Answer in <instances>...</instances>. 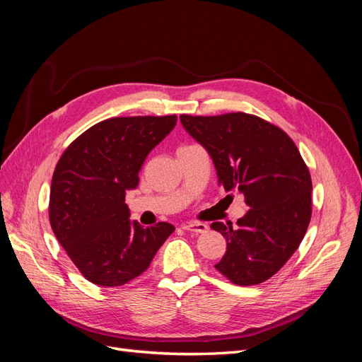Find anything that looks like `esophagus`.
<instances>
[{
  "instance_id": "34e87169",
  "label": "esophagus",
  "mask_w": 362,
  "mask_h": 362,
  "mask_svg": "<svg viewBox=\"0 0 362 362\" xmlns=\"http://www.w3.org/2000/svg\"><path fill=\"white\" fill-rule=\"evenodd\" d=\"M182 229L187 233H196V234H204L206 233L208 225L206 223H201V222H190V223H184Z\"/></svg>"
}]
</instances>
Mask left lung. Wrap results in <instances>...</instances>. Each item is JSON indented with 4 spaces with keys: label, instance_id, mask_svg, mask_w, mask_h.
<instances>
[{
    "label": "left lung",
    "instance_id": "1",
    "mask_svg": "<svg viewBox=\"0 0 362 362\" xmlns=\"http://www.w3.org/2000/svg\"><path fill=\"white\" fill-rule=\"evenodd\" d=\"M180 120L213 158L218 184L238 190L249 206L235 229L211 223L226 238L216 269L237 286L267 281L299 247L311 221L313 182L298 146L254 115H181Z\"/></svg>",
    "mask_w": 362,
    "mask_h": 362
}]
</instances>
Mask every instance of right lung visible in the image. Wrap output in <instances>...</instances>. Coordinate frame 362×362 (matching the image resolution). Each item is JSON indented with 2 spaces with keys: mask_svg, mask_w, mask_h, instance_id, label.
<instances>
[{
  "mask_svg": "<svg viewBox=\"0 0 362 362\" xmlns=\"http://www.w3.org/2000/svg\"><path fill=\"white\" fill-rule=\"evenodd\" d=\"M172 116L112 117L75 139L60 157L49 192V223L83 276L119 287L144 273L175 226L129 221L127 190L139 185L149 152L177 125Z\"/></svg>",
  "mask_w": 362,
  "mask_h": 362,
  "instance_id": "add662e5",
  "label": "right lung"
}]
</instances>
